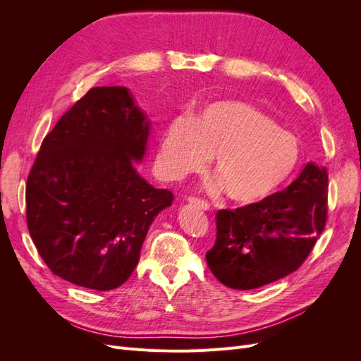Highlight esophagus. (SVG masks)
I'll list each match as a JSON object with an SVG mask.
<instances>
[{
    "label": "esophagus",
    "mask_w": 361,
    "mask_h": 361,
    "mask_svg": "<svg viewBox=\"0 0 361 361\" xmlns=\"http://www.w3.org/2000/svg\"><path fill=\"white\" fill-rule=\"evenodd\" d=\"M187 202H188L190 204H194V206L200 207V209H203V211L209 209V203L202 200V199H197V197H187Z\"/></svg>",
    "instance_id": "1"
}]
</instances>
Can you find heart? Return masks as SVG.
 <instances>
[{
    "mask_svg": "<svg viewBox=\"0 0 361 361\" xmlns=\"http://www.w3.org/2000/svg\"><path fill=\"white\" fill-rule=\"evenodd\" d=\"M212 170L224 194L238 203L265 197L286 180L300 158V141L290 130L248 102L207 104L191 118L166 126L158 147V169L169 180Z\"/></svg>",
    "mask_w": 361,
    "mask_h": 361,
    "instance_id": "1",
    "label": "heart"
}]
</instances>
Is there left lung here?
<instances>
[{
	"instance_id": "8db88e82",
	"label": "left lung",
	"mask_w": 361,
	"mask_h": 361,
	"mask_svg": "<svg viewBox=\"0 0 361 361\" xmlns=\"http://www.w3.org/2000/svg\"><path fill=\"white\" fill-rule=\"evenodd\" d=\"M326 191V169L307 162L286 190L218 211L216 239L206 253L212 274L227 288L248 290L297 271L325 227Z\"/></svg>"
}]
</instances>
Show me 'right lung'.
Segmentation results:
<instances>
[{"label": "right lung", "instance_id": "obj_1", "mask_svg": "<svg viewBox=\"0 0 361 361\" xmlns=\"http://www.w3.org/2000/svg\"><path fill=\"white\" fill-rule=\"evenodd\" d=\"M150 120L126 87H94L43 140L27 180V224L40 257L73 285L129 279L173 194L140 176Z\"/></svg>", "mask_w": 361, "mask_h": 361}]
</instances>
